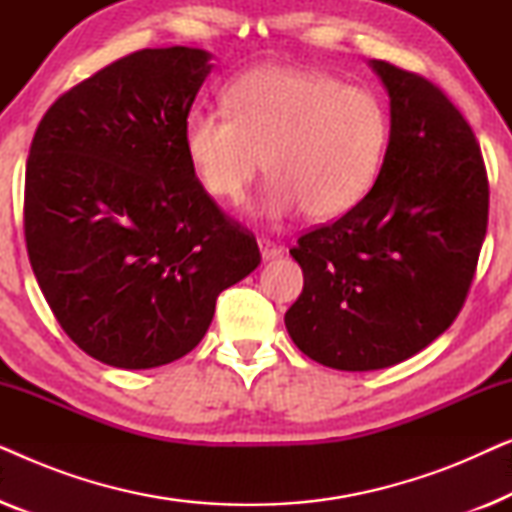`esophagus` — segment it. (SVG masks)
Masks as SVG:
<instances>
[{
  "label": "esophagus",
  "instance_id": "esophagus-1",
  "mask_svg": "<svg viewBox=\"0 0 512 512\" xmlns=\"http://www.w3.org/2000/svg\"><path fill=\"white\" fill-rule=\"evenodd\" d=\"M258 249H261V256L265 258V261H270V258H277L284 251L277 242H272L270 237H258Z\"/></svg>",
  "mask_w": 512,
  "mask_h": 512
}]
</instances>
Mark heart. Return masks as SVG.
<instances>
[{
  "label": "heart",
  "mask_w": 512,
  "mask_h": 512,
  "mask_svg": "<svg viewBox=\"0 0 512 512\" xmlns=\"http://www.w3.org/2000/svg\"><path fill=\"white\" fill-rule=\"evenodd\" d=\"M226 109H193L184 149L198 184L240 205L263 170V209L312 219L347 214L380 177L391 142L387 100L326 72L258 67L226 88Z\"/></svg>",
  "instance_id": "heart-1"
}]
</instances>
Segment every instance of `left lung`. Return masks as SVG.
Returning a JSON list of instances; mask_svg holds the SVG:
<instances>
[{"label": "left lung", "mask_w": 512, "mask_h": 512, "mask_svg": "<svg viewBox=\"0 0 512 512\" xmlns=\"http://www.w3.org/2000/svg\"><path fill=\"white\" fill-rule=\"evenodd\" d=\"M370 65L391 100L380 177L359 205L291 249L305 284L286 331L335 370L389 368L445 333L487 233L489 181L471 125L422 74Z\"/></svg>", "instance_id": "1"}]
</instances>
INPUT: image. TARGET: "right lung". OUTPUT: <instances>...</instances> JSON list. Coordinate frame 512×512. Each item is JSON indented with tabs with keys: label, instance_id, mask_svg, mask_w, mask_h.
Segmentation results:
<instances>
[{
	"label": "right lung",
	"instance_id": "1",
	"mask_svg": "<svg viewBox=\"0 0 512 512\" xmlns=\"http://www.w3.org/2000/svg\"><path fill=\"white\" fill-rule=\"evenodd\" d=\"M200 48H144L55 100L25 170L27 256L72 342L114 368L165 366L261 263L256 237L198 184L184 121Z\"/></svg>",
	"mask_w": 512,
	"mask_h": 512
}]
</instances>
